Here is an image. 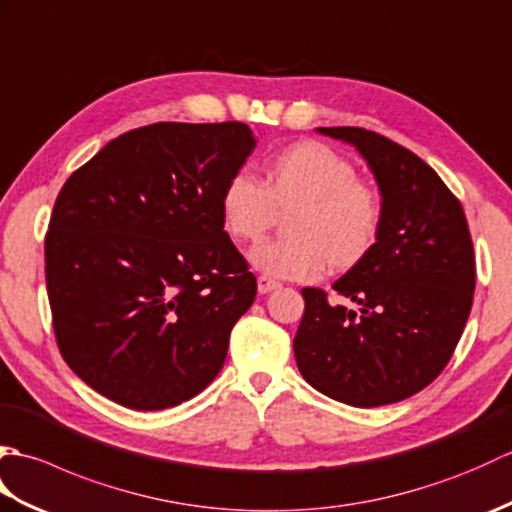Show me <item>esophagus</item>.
<instances>
[{"label":"esophagus","instance_id":"34e87169","mask_svg":"<svg viewBox=\"0 0 512 512\" xmlns=\"http://www.w3.org/2000/svg\"><path fill=\"white\" fill-rule=\"evenodd\" d=\"M279 286H281L279 281L270 279V277H266V275H259V277H257V290H259V295H268V292L277 290Z\"/></svg>","mask_w":512,"mask_h":512}]
</instances>
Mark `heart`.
<instances>
[{"label":"heart","instance_id":"heart-1","mask_svg":"<svg viewBox=\"0 0 512 512\" xmlns=\"http://www.w3.org/2000/svg\"><path fill=\"white\" fill-rule=\"evenodd\" d=\"M356 169L319 140H299L270 156L264 182L228 176L220 191L224 231L235 242L262 239L279 213L288 239L248 250V264L270 279L306 281L325 266L350 270L372 253L383 228L380 195L356 180Z\"/></svg>","mask_w":512,"mask_h":512}]
</instances>
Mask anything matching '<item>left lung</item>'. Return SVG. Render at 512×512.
Here are the masks:
<instances>
[{"instance_id": "left-lung-1", "label": "left lung", "mask_w": 512, "mask_h": 512, "mask_svg": "<svg viewBox=\"0 0 512 512\" xmlns=\"http://www.w3.org/2000/svg\"><path fill=\"white\" fill-rule=\"evenodd\" d=\"M356 147L383 202V228L361 264L334 281L356 308L303 288L295 358L308 383L345 405L405 400L447 367L473 306L475 257L460 200L409 149L361 127H317Z\"/></svg>"}]
</instances>
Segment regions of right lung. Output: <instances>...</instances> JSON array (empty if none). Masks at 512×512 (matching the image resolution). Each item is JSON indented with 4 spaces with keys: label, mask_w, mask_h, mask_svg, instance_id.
<instances>
[{
    "label": "right lung",
    "mask_w": 512,
    "mask_h": 512,
    "mask_svg": "<svg viewBox=\"0 0 512 512\" xmlns=\"http://www.w3.org/2000/svg\"><path fill=\"white\" fill-rule=\"evenodd\" d=\"M257 140L244 123H156L107 143L54 202L46 286L65 363L138 411L176 407L220 374L248 273L220 191Z\"/></svg>",
    "instance_id": "right-lung-1"
}]
</instances>
